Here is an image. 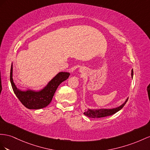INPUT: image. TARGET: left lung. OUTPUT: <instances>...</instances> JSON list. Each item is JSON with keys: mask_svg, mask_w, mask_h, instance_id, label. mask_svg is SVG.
Returning <instances> with one entry per match:
<instances>
[{"mask_svg": "<svg viewBox=\"0 0 150 150\" xmlns=\"http://www.w3.org/2000/svg\"><path fill=\"white\" fill-rule=\"evenodd\" d=\"M131 77H133V70H131ZM129 98L126 99V100L124 103L122 104L120 106H119L116 108H94V109H90L88 108L87 110L84 111L83 114L86 115L88 117L90 118H101V117H105L107 116H110V115H112L115 113L118 112L120 111L123 107L124 106L125 103L127 101Z\"/></svg>", "mask_w": 150, "mask_h": 150, "instance_id": "1", "label": "left lung"}]
</instances>
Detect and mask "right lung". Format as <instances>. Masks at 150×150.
<instances>
[{"instance_id": "obj_1", "label": "right lung", "mask_w": 150, "mask_h": 150, "mask_svg": "<svg viewBox=\"0 0 150 150\" xmlns=\"http://www.w3.org/2000/svg\"><path fill=\"white\" fill-rule=\"evenodd\" d=\"M13 67L12 63L10 72V81L14 93L26 108L32 110L41 109L49 105L59 84L66 80L70 75L69 72L60 71L50 80L47 85L39 90L35 91L30 89L21 90L18 89L14 82Z\"/></svg>"}]
</instances>
